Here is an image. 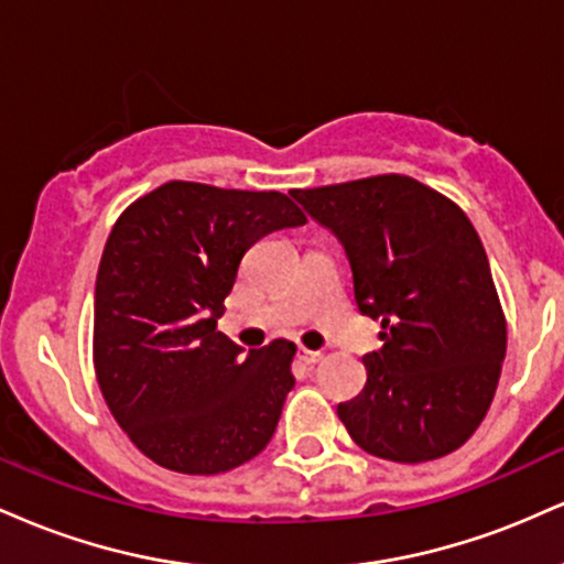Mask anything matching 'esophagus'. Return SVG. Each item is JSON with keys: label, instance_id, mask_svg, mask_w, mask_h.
<instances>
[{"label": "esophagus", "instance_id": "obj_1", "mask_svg": "<svg viewBox=\"0 0 564 564\" xmlns=\"http://www.w3.org/2000/svg\"><path fill=\"white\" fill-rule=\"evenodd\" d=\"M300 360H302V364H307V366H315V364H321L323 355H321V352H315V349L300 347Z\"/></svg>", "mask_w": 564, "mask_h": 564}]
</instances>
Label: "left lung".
<instances>
[{"mask_svg":"<svg viewBox=\"0 0 564 564\" xmlns=\"http://www.w3.org/2000/svg\"><path fill=\"white\" fill-rule=\"evenodd\" d=\"M334 230L352 268L355 304L381 321L366 387L339 403L366 453L435 462L482 424L507 355V315L462 206L408 174L291 191Z\"/></svg>","mask_w":564,"mask_h":564,"instance_id":"8db88e82","label":"left lung"}]
</instances>
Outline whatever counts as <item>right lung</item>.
<instances>
[{
  "instance_id": "right-lung-1",
  "label": "right lung",
  "mask_w": 564,
  "mask_h": 564,
  "mask_svg": "<svg viewBox=\"0 0 564 564\" xmlns=\"http://www.w3.org/2000/svg\"><path fill=\"white\" fill-rule=\"evenodd\" d=\"M307 223L286 193L159 185L116 219L95 283L93 364L127 437L159 467L219 475L273 437L296 347L243 349L217 332L243 254Z\"/></svg>"
}]
</instances>
